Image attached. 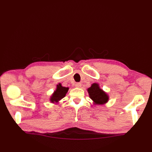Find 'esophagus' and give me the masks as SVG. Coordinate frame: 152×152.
Here are the masks:
<instances>
[{
  "mask_svg": "<svg viewBox=\"0 0 152 152\" xmlns=\"http://www.w3.org/2000/svg\"><path fill=\"white\" fill-rule=\"evenodd\" d=\"M81 86H82L81 83H79V82H78V83L76 84V86L78 87V88H80V87Z\"/></svg>",
  "mask_w": 152,
  "mask_h": 152,
  "instance_id": "esophagus-1",
  "label": "esophagus"
}]
</instances>
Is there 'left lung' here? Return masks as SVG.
I'll return each instance as SVG.
<instances>
[{
	"mask_svg": "<svg viewBox=\"0 0 152 152\" xmlns=\"http://www.w3.org/2000/svg\"><path fill=\"white\" fill-rule=\"evenodd\" d=\"M88 92L91 99L96 104H104L109 99L107 94L100 89L99 84L96 83L92 84V86L88 89Z\"/></svg>",
	"mask_w": 152,
	"mask_h": 152,
	"instance_id": "8db88e82",
	"label": "left lung"
}]
</instances>
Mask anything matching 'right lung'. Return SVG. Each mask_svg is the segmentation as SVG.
I'll use <instances>...</instances> for the list:
<instances>
[{"label": "right lung", "instance_id": "1", "mask_svg": "<svg viewBox=\"0 0 152 152\" xmlns=\"http://www.w3.org/2000/svg\"><path fill=\"white\" fill-rule=\"evenodd\" d=\"M68 91V88L61 86V84H59L57 86V89L54 92V93L51 97V101L52 102H58L66 96V94Z\"/></svg>", "mask_w": 152, "mask_h": 152}]
</instances>
